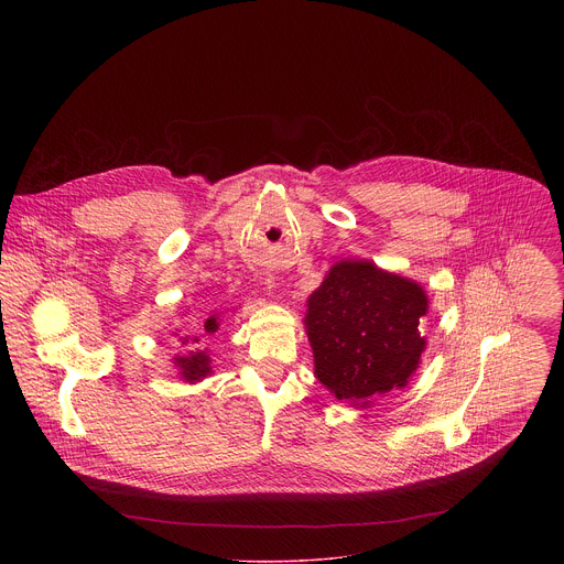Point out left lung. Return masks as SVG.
<instances>
[{"label":"left lung","mask_w":564,"mask_h":564,"mask_svg":"<svg viewBox=\"0 0 564 564\" xmlns=\"http://www.w3.org/2000/svg\"><path fill=\"white\" fill-rule=\"evenodd\" d=\"M426 310L417 283L366 261L337 263L307 301L316 379L352 404L406 386L426 346Z\"/></svg>","instance_id":"left-lung-1"}]
</instances>
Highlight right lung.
<instances>
[{"mask_svg":"<svg viewBox=\"0 0 564 564\" xmlns=\"http://www.w3.org/2000/svg\"><path fill=\"white\" fill-rule=\"evenodd\" d=\"M203 328H205L207 333H214V330L218 328L216 318L209 316V318L205 321ZM194 341H198V339H194ZM183 344H189V339L185 337ZM176 366L181 368V375H183L187 381H198V379H203V377L209 375V357H207L203 350H200V352H189V355H185V357H176Z\"/></svg>","mask_w":564,"mask_h":564,"instance_id":"1","label":"right lung"}]
</instances>
